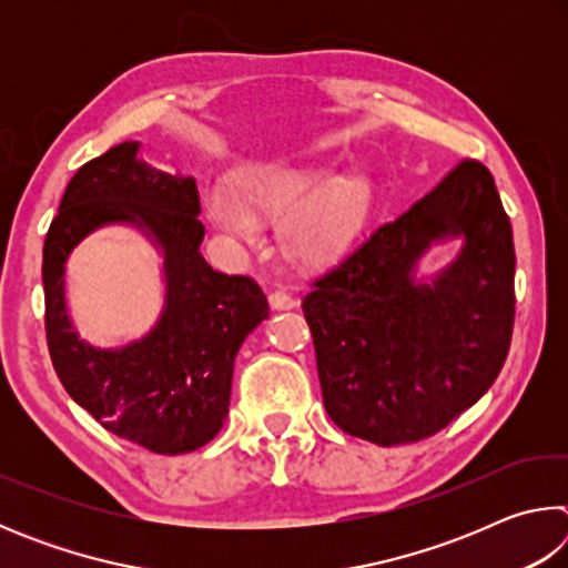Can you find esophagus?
<instances>
[{"mask_svg": "<svg viewBox=\"0 0 568 568\" xmlns=\"http://www.w3.org/2000/svg\"><path fill=\"white\" fill-rule=\"evenodd\" d=\"M271 305H273V311H291V307L297 305V301L287 291H273Z\"/></svg>", "mask_w": 568, "mask_h": 568, "instance_id": "obj_1", "label": "esophagus"}]
</instances>
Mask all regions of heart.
Here are the masks:
<instances>
[{
    "instance_id": "heart-1",
    "label": "heart",
    "mask_w": 568,
    "mask_h": 568,
    "mask_svg": "<svg viewBox=\"0 0 568 568\" xmlns=\"http://www.w3.org/2000/svg\"><path fill=\"white\" fill-rule=\"evenodd\" d=\"M376 182L361 170L333 175L328 165L255 160L233 172V187L207 190L205 210L225 235L255 243L261 220H277V243L295 263H325L365 225Z\"/></svg>"
}]
</instances>
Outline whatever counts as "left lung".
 <instances>
[{
  "label": "left lung",
  "instance_id": "8db88e82",
  "mask_svg": "<svg viewBox=\"0 0 568 568\" xmlns=\"http://www.w3.org/2000/svg\"><path fill=\"white\" fill-rule=\"evenodd\" d=\"M450 236L462 237L459 255L418 282L419 257ZM514 273L491 172L464 160L315 277L303 313L335 426L378 446L416 444L474 406L511 345Z\"/></svg>",
  "mask_w": 568,
  "mask_h": 568
}]
</instances>
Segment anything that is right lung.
<instances>
[{
    "label": "right lung",
    "instance_id": "add662e5",
    "mask_svg": "<svg viewBox=\"0 0 568 568\" xmlns=\"http://www.w3.org/2000/svg\"><path fill=\"white\" fill-rule=\"evenodd\" d=\"M122 142L74 172L44 237V328L52 365L74 403L114 436L152 454H190L223 428L240 345L267 318V297L253 277L217 273L200 243L195 178L162 172ZM132 224L161 247L166 307L145 339L94 349L71 328L63 263L104 224Z\"/></svg>",
    "mask_w": 568,
    "mask_h": 568
}]
</instances>
